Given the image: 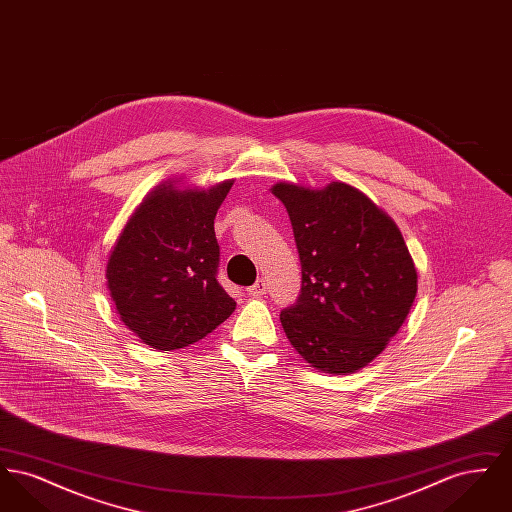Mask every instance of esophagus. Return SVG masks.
<instances>
[{"label": "esophagus", "instance_id": "1", "mask_svg": "<svg viewBox=\"0 0 512 512\" xmlns=\"http://www.w3.org/2000/svg\"><path fill=\"white\" fill-rule=\"evenodd\" d=\"M247 292L251 293V295L261 297V295L267 293V282H265V280H257L251 288H247Z\"/></svg>", "mask_w": 512, "mask_h": 512}]
</instances>
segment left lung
Listing matches in <instances>:
<instances>
[{
	"mask_svg": "<svg viewBox=\"0 0 512 512\" xmlns=\"http://www.w3.org/2000/svg\"><path fill=\"white\" fill-rule=\"evenodd\" d=\"M301 261L299 301L280 322L305 363L353 374L372 363L409 317L418 272L395 220L361 190L276 182Z\"/></svg>",
	"mask_w": 512,
	"mask_h": 512,
	"instance_id": "8db88e82",
	"label": "left lung"
}]
</instances>
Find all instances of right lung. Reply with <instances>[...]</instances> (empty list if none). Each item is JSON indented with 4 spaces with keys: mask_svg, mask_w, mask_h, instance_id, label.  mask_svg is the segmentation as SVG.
<instances>
[{
    "mask_svg": "<svg viewBox=\"0 0 512 512\" xmlns=\"http://www.w3.org/2000/svg\"><path fill=\"white\" fill-rule=\"evenodd\" d=\"M232 184V178L209 188L182 176L163 180L128 217L107 257L115 311L153 349L203 340L236 309L215 276V217Z\"/></svg>",
    "mask_w": 512,
    "mask_h": 512,
    "instance_id": "1",
    "label": "right lung"
}]
</instances>
